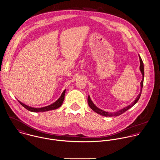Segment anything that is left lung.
Wrapping results in <instances>:
<instances>
[{
    "label": "left lung",
    "instance_id": "8db88e82",
    "mask_svg": "<svg viewBox=\"0 0 160 160\" xmlns=\"http://www.w3.org/2000/svg\"><path fill=\"white\" fill-rule=\"evenodd\" d=\"M139 59H140V71L141 72L142 74V80L141 82V92L139 94V95L138 96V97L136 98V99H135V101L130 105H129L128 106L126 107L123 108L116 112H113V113H108L107 112H105L99 108H98L96 106L93 102H92V101L90 99V97L89 96H88V103L89 106V107L93 110L95 112L100 114L101 115H102V116H105V117H117V116H118V115H122V113H123L124 112H125L126 111H127L129 108H130L131 107L133 106L134 105H135L137 102L139 101L140 97H141V92H142V87H143V78H144V68H143V61H142V59L139 56Z\"/></svg>",
    "mask_w": 160,
    "mask_h": 160
}]
</instances>
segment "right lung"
I'll return each mask as SVG.
<instances>
[{
	"label": "right lung",
	"instance_id": "add662e5",
	"mask_svg": "<svg viewBox=\"0 0 160 160\" xmlns=\"http://www.w3.org/2000/svg\"><path fill=\"white\" fill-rule=\"evenodd\" d=\"M65 92H66V89H64V91L62 92L61 96H60V98L55 102L53 104L48 106L44 107H41V108H34V107H31L28 106L26 105H25L24 104L22 103L21 102L19 101L18 102L20 103V104L21 106L24 107V108H26L27 110H28L29 111L31 112H46V111H49V110H54L56 109L59 107L61 106L64 99V96H65Z\"/></svg>",
	"mask_w": 160,
	"mask_h": 160
}]
</instances>
